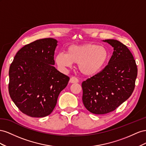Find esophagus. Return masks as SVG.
Listing matches in <instances>:
<instances>
[{
  "label": "esophagus",
  "mask_w": 146,
  "mask_h": 146,
  "mask_svg": "<svg viewBox=\"0 0 146 146\" xmlns=\"http://www.w3.org/2000/svg\"><path fill=\"white\" fill-rule=\"evenodd\" d=\"M79 82L78 79H77L75 77H72L70 80V83H78Z\"/></svg>",
  "instance_id": "esophagus-1"
}]
</instances>
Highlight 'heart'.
<instances>
[{"label":"heart","mask_w":146,"mask_h":146,"mask_svg":"<svg viewBox=\"0 0 146 146\" xmlns=\"http://www.w3.org/2000/svg\"><path fill=\"white\" fill-rule=\"evenodd\" d=\"M107 49L93 44L73 45L66 54L60 52L55 57L56 64L60 68H69L73 64H78V68L84 75L94 76L100 72L109 60Z\"/></svg>","instance_id":"1"}]
</instances>
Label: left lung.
Segmentation results:
<instances>
[{
	"label": "left lung",
	"mask_w": 146,
	"mask_h": 146,
	"mask_svg": "<svg viewBox=\"0 0 146 146\" xmlns=\"http://www.w3.org/2000/svg\"><path fill=\"white\" fill-rule=\"evenodd\" d=\"M114 48L108 65L101 72L82 83V102L95 114L115 110L131 96L138 68L130 50L119 41L103 40Z\"/></svg>",
	"instance_id": "left-lung-1"
}]
</instances>
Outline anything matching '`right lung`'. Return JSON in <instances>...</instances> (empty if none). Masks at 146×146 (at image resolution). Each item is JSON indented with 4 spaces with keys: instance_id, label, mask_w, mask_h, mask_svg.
<instances>
[{
    "instance_id": "obj_1",
    "label": "right lung",
    "mask_w": 146,
    "mask_h": 146,
    "mask_svg": "<svg viewBox=\"0 0 146 146\" xmlns=\"http://www.w3.org/2000/svg\"><path fill=\"white\" fill-rule=\"evenodd\" d=\"M58 41L52 38L36 40L16 53L9 70L8 90L16 106L32 117L49 115L70 78L53 65Z\"/></svg>"
}]
</instances>
